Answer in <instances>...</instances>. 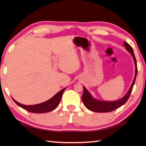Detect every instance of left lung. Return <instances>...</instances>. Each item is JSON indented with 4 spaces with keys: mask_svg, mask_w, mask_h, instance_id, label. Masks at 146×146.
<instances>
[{
    "mask_svg": "<svg viewBox=\"0 0 146 146\" xmlns=\"http://www.w3.org/2000/svg\"><path fill=\"white\" fill-rule=\"evenodd\" d=\"M123 46L125 47V49H127L128 52L131 54V56L134 60L135 65V77L133 79V83L129 90H128L127 93L125 94V96L119 100H117L115 101H105V100H100L96 99L93 98L91 93L86 90L85 87L84 88V93L82 97V100L84 104L87 108L88 110H90L92 111L97 112V113H106V112H111L112 111L115 110L116 109L120 108V106L124 104L127 102V100L129 99L130 94L131 93L133 86L135 84L136 77L137 75V60L135 56L134 52L132 47L129 44L127 43L126 42H124Z\"/></svg>",
    "mask_w": 146,
    "mask_h": 146,
    "instance_id": "left-lung-1",
    "label": "left lung"
}]
</instances>
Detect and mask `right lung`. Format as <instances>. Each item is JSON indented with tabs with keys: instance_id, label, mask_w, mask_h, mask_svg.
<instances>
[{
	"instance_id": "obj_1",
	"label": "right lung",
	"mask_w": 146,
	"mask_h": 146,
	"mask_svg": "<svg viewBox=\"0 0 146 146\" xmlns=\"http://www.w3.org/2000/svg\"><path fill=\"white\" fill-rule=\"evenodd\" d=\"M66 88H64L62 90H60V91L53 96L52 98H51L50 99L42 103L38 104L35 105H24L22 104L17 102L15 100H14L13 98V100L15 102L17 105L22 108L24 109L26 111H28L29 112L31 113H48L49 111H51L53 110L57 107L60 102V99L62 96V94L64 91H65Z\"/></svg>"
}]
</instances>
